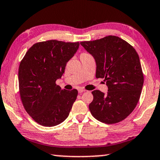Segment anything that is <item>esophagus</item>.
Returning <instances> with one entry per match:
<instances>
[{
	"mask_svg": "<svg viewBox=\"0 0 160 160\" xmlns=\"http://www.w3.org/2000/svg\"><path fill=\"white\" fill-rule=\"evenodd\" d=\"M78 93H82V92H86V90L85 89H78Z\"/></svg>",
	"mask_w": 160,
	"mask_h": 160,
	"instance_id": "esophagus-1",
	"label": "esophagus"
}]
</instances>
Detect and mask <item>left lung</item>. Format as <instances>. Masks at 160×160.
<instances>
[{
  "label": "left lung",
  "instance_id": "1",
  "mask_svg": "<svg viewBox=\"0 0 160 160\" xmlns=\"http://www.w3.org/2000/svg\"><path fill=\"white\" fill-rule=\"evenodd\" d=\"M95 60L96 78H102L107 94L94 90L89 108L99 121L113 124L126 118L139 100L143 75L139 57L126 41L116 36L80 42Z\"/></svg>",
  "mask_w": 160,
  "mask_h": 160
}]
</instances>
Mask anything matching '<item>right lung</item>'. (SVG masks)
<instances>
[{"instance_id": "add662e5", "label": "right lung", "mask_w": 160, "mask_h": 160, "mask_svg": "<svg viewBox=\"0 0 160 160\" xmlns=\"http://www.w3.org/2000/svg\"><path fill=\"white\" fill-rule=\"evenodd\" d=\"M79 42L55 40L34 44L18 68V87L22 104L34 121L52 127L68 118L78 91L62 89L55 82L63 74L67 62Z\"/></svg>"}]
</instances>
